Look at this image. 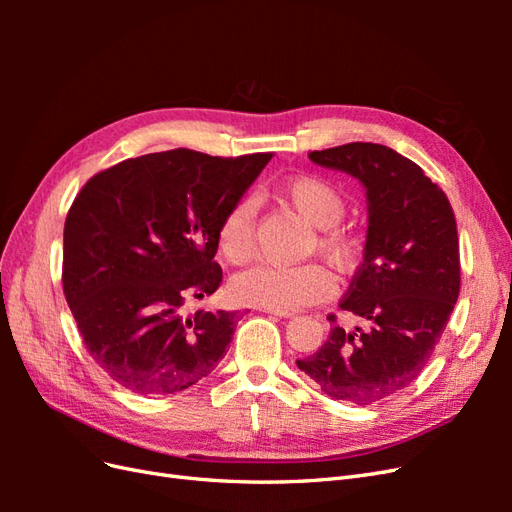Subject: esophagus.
<instances>
[{"instance_id":"obj_1","label":"esophagus","mask_w":512,"mask_h":512,"mask_svg":"<svg viewBox=\"0 0 512 512\" xmlns=\"http://www.w3.org/2000/svg\"><path fill=\"white\" fill-rule=\"evenodd\" d=\"M267 314H273L277 318H292L294 316L292 312H277V309H267Z\"/></svg>"}]
</instances>
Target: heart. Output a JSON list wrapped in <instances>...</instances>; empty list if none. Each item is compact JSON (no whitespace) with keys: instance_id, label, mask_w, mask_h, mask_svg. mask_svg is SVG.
<instances>
[{"instance_id":"b5f03b06","label":"heart","mask_w":512,"mask_h":512,"mask_svg":"<svg viewBox=\"0 0 512 512\" xmlns=\"http://www.w3.org/2000/svg\"><path fill=\"white\" fill-rule=\"evenodd\" d=\"M286 203L299 211L303 218L320 228L316 245L337 269L350 271L361 258V241L348 228L337 226L346 213V196L337 185L324 177L299 175L288 179L280 188ZM256 205L243 198L228 207L222 215L218 235L220 256L230 265H243L254 254ZM335 290V280L329 269L318 262L282 267L256 265L232 277L230 297L241 305L277 312H297L301 307L327 301Z\"/></svg>"}]
</instances>
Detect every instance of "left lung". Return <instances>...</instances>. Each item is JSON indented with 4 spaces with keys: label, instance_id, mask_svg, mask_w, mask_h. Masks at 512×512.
<instances>
[{
    "label": "left lung",
    "instance_id": "left-lung-1",
    "mask_svg": "<svg viewBox=\"0 0 512 512\" xmlns=\"http://www.w3.org/2000/svg\"><path fill=\"white\" fill-rule=\"evenodd\" d=\"M309 160L365 188L363 262L339 307L367 329L344 331L329 316V339L297 365L329 397L369 406L418 378L451 318L461 282L455 213L423 168L391 147L348 143Z\"/></svg>",
    "mask_w": 512,
    "mask_h": 512
}]
</instances>
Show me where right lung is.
<instances>
[{"label":"right lung","mask_w":512,"mask_h":512,"mask_svg":"<svg viewBox=\"0 0 512 512\" xmlns=\"http://www.w3.org/2000/svg\"><path fill=\"white\" fill-rule=\"evenodd\" d=\"M269 160L271 153H147L102 170L74 198L64 294L87 352L123 389L179 393L224 359L237 312L188 316L183 303L220 288V220Z\"/></svg>","instance_id":"add662e5"}]
</instances>
